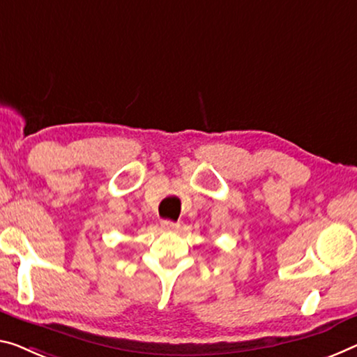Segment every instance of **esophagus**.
Instances as JSON below:
<instances>
[{"instance_id": "1", "label": "esophagus", "mask_w": 357, "mask_h": 357, "mask_svg": "<svg viewBox=\"0 0 357 357\" xmlns=\"http://www.w3.org/2000/svg\"><path fill=\"white\" fill-rule=\"evenodd\" d=\"M161 228L166 229V231H175V229L180 228L178 223H174V222H169V220H162L161 222Z\"/></svg>"}]
</instances>
